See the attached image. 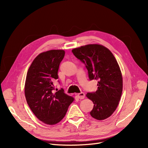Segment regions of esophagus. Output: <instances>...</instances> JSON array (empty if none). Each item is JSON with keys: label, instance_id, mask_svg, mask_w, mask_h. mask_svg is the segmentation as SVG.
<instances>
[{"label": "esophagus", "instance_id": "34e87169", "mask_svg": "<svg viewBox=\"0 0 148 148\" xmlns=\"http://www.w3.org/2000/svg\"><path fill=\"white\" fill-rule=\"evenodd\" d=\"M77 96L79 98V99H83L84 97H85V95L84 92H80V93H78L77 95Z\"/></svg>", "mask_w": 148, "mask_h": 148}]
</instances>
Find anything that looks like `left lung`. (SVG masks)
Listing matches in <instances>:
<instances>
[{"instance_id": "1", "label": "left lung", "mask_w": 148, "mask_h": 148, "mask_svg": "<svg viewBox=\"0 0 148 148\" xmlns=\"http://www.w3.org/2000/svg\"><path fill=\"white\" fill-rule=\"evenodd\" d=\"M71 51L86 66L89 79L98 81L97 90L86 94L94 103L91 117L99 120L109 117L117 109L123 89L122 73L115 57L99 44H88Z\"/></svg>"}]
</instances>
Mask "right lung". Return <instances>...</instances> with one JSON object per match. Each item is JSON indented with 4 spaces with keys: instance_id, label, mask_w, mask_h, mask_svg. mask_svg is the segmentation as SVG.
<instances>
[{
    "instance_id": "1",
    "label": "right lung",
    "mask_w": 148,
    "mask_h": 148,
    "mask_svg": "<svg viewBox=\"0 0 148 148\" xmlns=\"http://www.w3.org/2000/svg\"><path fill=\"white\" fill-rule=\"evenodd\" d=\"M64 56V50L41 53L33 61L26 75V102L36 117L47 125L56 124L63 119L74 101L62 88L53 91V81L59 78L58 70Z\"/></svg>"
}]
</instances>
